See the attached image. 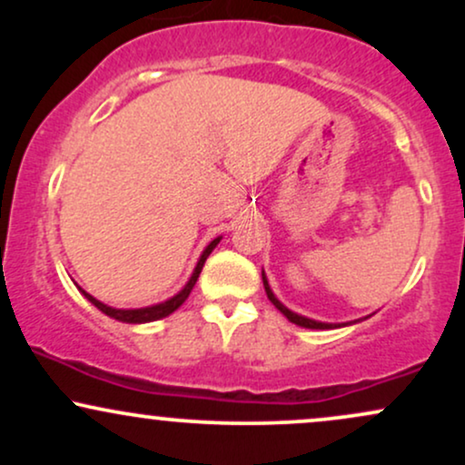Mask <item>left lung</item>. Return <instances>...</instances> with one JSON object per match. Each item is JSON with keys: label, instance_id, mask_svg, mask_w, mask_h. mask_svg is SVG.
<instances>
[{"label": "left lung", "instance_id": "1", "mask_svg": "<svg viewBox=\"0 0 465 465\" xmlns=\"http://www.w3.org/2000/svg\"><path fill=\"white\" fill-rule=\"evenodd\" d=\"M262 282H264V291H266V297H269L271 303H273V306L277 308V311H280L282 314H284V317H286L288 322H291V323H295V325H302V328H311V330H332V328H341V325H348V323H325V322H314V319H308V317H303V314H297V312H292L291 308H286L284 303H282L280 300H277V297H275V292L271 291V286H269V280H266L264 271H262ZM350 323H351V322H350Z\"/></svg>", "mask_w": 465, "mask_h": 465}]
</instances>
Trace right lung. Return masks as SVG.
<instances>
[{
  "label": "right lung",
  "instance_id": "1",
  "mask_svg": "<svg viewBox=\"0 0 465 465\" xmlns=\"http://www.w3.org/2000/svg\"><path fill=\"white\" fill-rule=\"evenodd\" d=\"M221 238L223 236L214 238L210 244H207L205 249H203L199 262H196L194 271H192V275H190V280L185 282V286L181 288L177 295H173V297H170V300H165L162 303H153V306H143V308H114V306H106V303H103L100 300H95L94 295H89V292L83 291V288H80V286H78V291L83 292L84 300L92 302L100 312H104L106 317L115 319V322H122V323H151V322H157V319H163V317H168V314H173L181 306V303L188 300L192 288H194L196 280H199V275H201V271H203V264H205V260L210 258V253H212V251H214L216 244L221 242Z\"/></svg>",
  "mask_w": 465,
  "mask_h": 465
}]
</instances>
